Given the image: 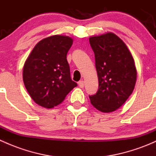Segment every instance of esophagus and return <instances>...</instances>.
<instances>
[{
  "label": "esophagus",
  "mask_w": 156,
  "mask_h": 156,
  "mask_svg": "<svg viewBox=\"0 0 156 156\" xmlns=\"http://www.w3.org/2000/svg\"><path fill=\"white\" fill-rule=\"evenodd\" d=\"M78 85H79V87H81V88L84 87V81H78Z\"/></svg>",
  "instance_id": "34e87169"
}]
</instances>
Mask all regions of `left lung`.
Masks as SVG:
<instances>
[{
    "instance_id": "1",
    "label": "left lung",
    "mask_w": 156,
    "mask_h": 156,
    "mask_svg": "<svg viewBox=\"0 0 156 156\" xmlns=\"http://www.w3.org/2000/svg\"><path fill=\"white\" fill-rule=\"evenodd\" d=\"M89 41L99 81L98 91L89 97L90 103L99 111L112 112L125 103L134 89V59L125 42L114 33L93 36Z\"/></svg>"
}]
</instances>
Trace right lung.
<instances>
[{"instance_id":"1","label":"right lung","mask_w":156,"mask_h":156,"mask_svg":"<svg viewBox=\"0 0 156 156\" xmlns=\"http://www.w3.org/2000/svg\"><path fill=\"white\" fill-rule=\"evenodd\" d=\"M73 39L68 36L45 37L38 42L23 66V78L31 98L51 108L60 104L77 86L72 80L66 56Z\"/></svg>"}]
</instances>
